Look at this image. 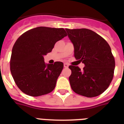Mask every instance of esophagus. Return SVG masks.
<instances>
[{
	"label": "esophagus",
	"mask_w": 124,
	"mask_h": 124,
	"mask_svg": "<svg viewBox=\"0 0 124 124\" xmlns=\"http://www.w3.org/2000/svg\"><path fill=\"white\" fill-rule=\"evenodd\" d=\"M69 64L68 63H64V68H68Z\"/></svg>",
	"instance_id": "34e87169"
}]
</instances>
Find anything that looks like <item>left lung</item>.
<instances>
[{
	"instance_id": "1",
	"label": "left lung",
	"mask_w": 124,
	"mask_h": 124,
	"mask_svg": "<svg viewBox=\"0 0 124 124\" xmlns=\"http://www.w3.org/2000/svg\"><path fill=\"white\" fill-rule=\"evenodd\" d=\"M74 46V55L84 63L83 70L71 65L69 78L72 89L87 97L99 96L111 83L115 69V60L107 41L94 31L87 28L66 29Z\"/></svg>"
}]
</instances>
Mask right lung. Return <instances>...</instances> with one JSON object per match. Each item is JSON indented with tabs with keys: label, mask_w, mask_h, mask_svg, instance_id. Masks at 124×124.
<instances>
[{
	"label": "right lung",
	"mask_w": 124,
	"mask_h": 124,
	"mask_svg": "<svg viewBox=\"0 0 124 124\" xmlns=\"http://www.w3.org/2000/svg\"><path fill=\"white\" fill-rule=\"evenodd\" d=\"M67 34L64 28L38 27L28 30L13 46L10 71L18 88L30 96H42L54 89L63 63L45 64V55Z\"/></svg>",
	"instance_id": "obj_1"
}]
</instances>
